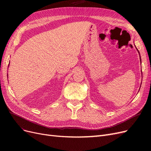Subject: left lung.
Returning <instances> with one entry per match:
<instances>
[{
    "instance_id": "left-lung-1",
    "label": "left lung",
    "mask_w": 151,
    "mask_h": 151,
    "mask_svg": "<svg viewBox=\"0 0 151 151\" xmlns=\"http://www.w3.org/2000/svg\"><path fill=\"white\" fill-rule=\"evenodd\" d=\"M137 51H138V52H139V50H137ZM139 55H140V53H139ZM140 61H141V58H140Z\"/></svg>"
}]
</instances>
